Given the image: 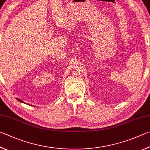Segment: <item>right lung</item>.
I'll return each instance as SVG.
<instances>
[{"label": "right lung", "instance_id": "add662e5", "mask_svg": "<svg viewBox=\"0 0 150 150\" xmlns=\"http://www.w3.org/2000/svg\"><path fill=\"white\" fill-rule=\"evenodd\" d=\"M17 100H18V101H19V102H23V101H21V100H20V99H18V98H17Z\"/></svg>", "mask_w": 150, "mask_h": 150}]
</instances>
